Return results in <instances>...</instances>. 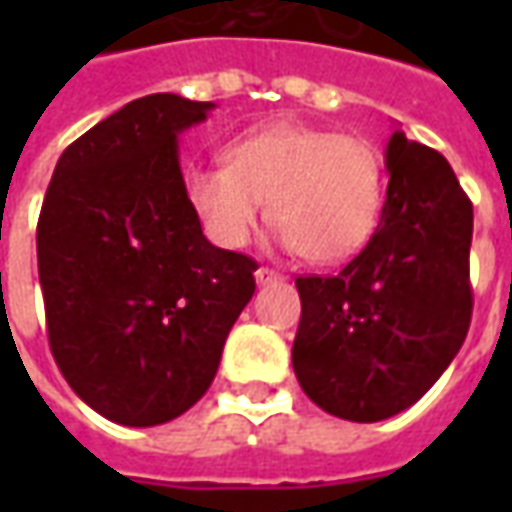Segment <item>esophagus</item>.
Wrapping results in <instances>:
<instances>
[{
  "mask_svg": "<svg viewBox=\"0 0 512 512\" xmlns=\"http://www.w3.org/2000/svg\"><path fill=\"white\" fill-rule=\"evenodd\" d=\"M255 279H257V285H271V282H279V279H282V274H277L274 268L260 266L255 271Z\"/></svg>",
  "mask_w": 512,
  "mask_h": 512,
  "instance_id": "34e87169",
  "label": "esophagus"
}]
</instances>
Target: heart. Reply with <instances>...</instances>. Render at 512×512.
<instances>
[{
  "mask_svg": "<svg viewBox=\"0 0 512 512\" xmlns=\"http://www.w3.org/2000/svg\"><path fill=\"white\" fill-rule=\"evenodd\" d=\"M224 161L183 175L186 202L222 249L246 244L266 200L279 241L310 263H343L376 233L384 161L365 136L271 123L230 142Z\"/></svg>",
  "mask_w": 512,
  "mask_h": 512,
  "instance_id": "heart-1",
  "label": "heart"
}]
</instances>
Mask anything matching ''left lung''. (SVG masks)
Returning a JSON list of instances; mask_svg holds the SVG:
<instances>
[{
    "mask_svg": "<svg viewBox=\"0 0 512 512\" xmlns=\"http://www.w3.org/2000/svg\"><path fill=\"white\" fill-rule=\"evenodd\" d=\"M386 202L367 246L334 277H299L293 370L315 406L378 422L414 406L472 321V202L447 158L395 128Z\"/></svg>",
    "mask_w": 512,
    "mask_h": 512,
    "instance_id": "obj_1",
    "label": "left lung"
}]
</instances>
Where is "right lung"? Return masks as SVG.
Segmentation results:
<instances>
[{"instance_id":"1","label":"right lung","mask_w":512,"mask_h":512,"mask_svg":"<svg viewBox=\"0 0 512 512\" xmlns=\"http://www.w3.org/2000/svg\"><path fill=\"white\" fill-rule=\"evenodd\" d=\"M211 109L172 93L136 98L65 147L40 208L51 354L117 425L189 411L255 293V260L213 246L183 194L178 136Z\"/></svg>"}]
</instances>
